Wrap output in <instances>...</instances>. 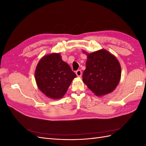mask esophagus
<instances>
[{
	"label": "esophagus",
	"instance_id": "obj_1",
	"mask_svg": "<svg viewBox=\"0 0 146 146\" xmlns=\"http://www.w3.org/2000/svg\"><path fill=\"white\" fill-rule=\"evenodd\" d=\"M76 73V75L77 76V77H80L82 76V70H77Z\"/></svg>",
	"mask_w": 146,
	"mask_h": 146
}]
</instances>
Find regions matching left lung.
Returning <instances> with one entry per match:
<instances>
[{
  "instance_id": "8db88e82",
  "label": "left lung",
  "mask_w": 146,
  "mask_h": 146,
  "mask_svg": "<svg viewBox=\"0 0 146 146\" xmlns=\"http://www.w3.org/2000/svg\"><path fill=\"white\" fill-rule=\"evenodd\" d=\"M86 54L87 61L83 82L98 96L113 91L121 76V65L117 58L105 49Z\"/></svg>"
}]
</instances>
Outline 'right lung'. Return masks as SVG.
<instances>
[{
    "mask_svg": "<svg viewBox=\"0 0 146 146\" xmlns=\"http://www.w3.org/2000/svg\"><path fill=\"white\" fill-rule=\"evenodd\" d=\"M35 76L38 87L43 94L49 98L58 99L63 98L77 76L62 60L60 54H52L39 60Z\"/></svg>",
    "mask_w": 146,
    "mask_h": 146,
    "instance_id": "add662e5",
    "label": "right lung"
}]
</instances>
